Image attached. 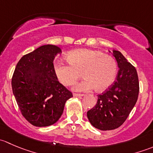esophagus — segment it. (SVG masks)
<instances>
[{
  "instance_id": "34e87169",
  "label": "esophagus",
  "mask_w": 153,
  "mask_h": 153,
  "mask_svg": "<svg viewBox=\"0 0 153 153\" xmlns=\"http://www.w3.org/2000/svg\"><path fill=\"white\" fill-rule=\"evenodd\" d=\"M73 95L75 97H81V96H84V94H78V93H74Z\"/></svg>"
}]
</instances>
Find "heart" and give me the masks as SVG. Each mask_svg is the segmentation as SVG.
Wrapping results in <instances>:
<instances>
[{
	"label": "heart",
	"mask_w": 153,
	"mask_h": 153,
	"mask_svg": "<svg viewBox=\"0 0 153 153\" xmlns=\"http://www.w3.org/2000/svg\"><path fill=\"white\" fill-rule=\"evenodd\" d=\"M67 59L69 64L58 61L54 66L55 75L63 85H73L82 74L85 79L74 87L75 90L84 92L95 88L103 92L115 81L118 65L110 55L100 51L76 49L67 54Z\"/></svg>",
	"instance_id": "1"
}]
</instances>
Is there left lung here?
I'll return each mask as SVG.
<instances>
[{
	"mask_svg": "<svg viewBox=\"0 0 153 153\" xmlns=\"http://www.w3.org/2000/svg\"><path fill=\"white\" fill-rule=\"evenodd\" d=\"M113 55L119 67L115 81L98 95L96 105L87 112L91 124L101 130H112L124 124L139 93L136 69L118 51L113 50Z\"/></svg>",
	"mask_w": 153,
	"mask_h": 153,
	"instance_id": "8db88e82",
	"label": "left lung"
}]
</instances>
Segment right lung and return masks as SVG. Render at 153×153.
<instances>
[{"label": "right lung", "instance_id": "add662e5", "mask_svg": "<svg viewBox=\"0 0 153 153\" xmlns=\"http://www.w3.org/2000/svg\"><path fill=\"white\" fill-rule=\"evenodd\" d=\"M61 49L41 46L24 55L12 78V92L21 114L33 126H47L61 118L72 93L58 81L53 61Z\"/></svg>", "mask_w": 153, "mask_h": 153}]
</instances>
